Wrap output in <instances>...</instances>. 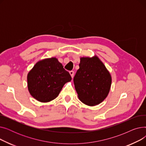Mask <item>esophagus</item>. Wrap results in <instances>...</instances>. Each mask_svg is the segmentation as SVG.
I'll list each match as a JSON object with an SVG mask.
<instances>
[{
  "mask_svg": "<svg viewBox=\"0 0 146 146\" xmlns=\"http://www.w3.org/2000/svg\"><path fill=\"white\" fill-rule=\"evenodd\" d=\"M69 73H70V74L71 75L72 78H73V76H74V72H73V71H70V72H69Z\"/></svg>",
  "mask_w": 146,
  "mask_h": 146,
  "instance_id": "1",
  "label": "esophagus"
}]
</instances>
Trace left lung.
Returning <instances> with one entry per match:
<instances>
[{
    "label": "left lung",
    "mask_w": 146,
    "mask_h": 146,
    "mask_svg": "<svg viewBox=\"0 0 146 146\" xmlns=\"http://www.w3.org/2000/svg\"><path fill=\"white\" fill-rule=\"evenodd\" d=\"M73 81L80 101L88 106H95L108 96L112 78L102 61L95 56L80 58Z\"/></svg>",
    "instance_id": "obj_1"
}]
</instances>
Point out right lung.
Wrapping results in <instances>:
<instances>
[{"mask_svg":"<svg viewBox=\"0 0 146 146\" xmlns=\"http://www.w3.org/2000/svg\"><path fill=\"white\" fill-rule=\"evenodd\" d=\"M72 77L56 57L41 60L28 73L29 93L36 100L48 102L56 98Z\"/></svg>","mask_w":146,"mask_h":146,"instance_id":"1","label":"right lung"}]
</instances>
